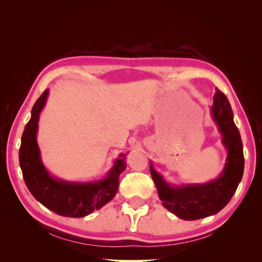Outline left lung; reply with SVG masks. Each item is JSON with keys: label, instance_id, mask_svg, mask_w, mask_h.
<instances>
[{"label": "left lung", "instance_id": "1", "mask_svg": "<svg viewBox=\"0 0 262 262\" xmlns=\"http://www.w3.org/2000/svg\"><path fill=\"white\" fill-rule=\"evenodd\" d=\"M212 118L227 149L225 167L221 176L205 184L170 186L150 163L149 170L164 207L176 216L193 221L214 215L232 199L244 173V153L241 134L233 120L231 104L219 89L213 97Z\"/></svg>", "mask_w": 262, "mask_h": 262}]
</instances>
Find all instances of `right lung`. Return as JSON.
<instances>
[{
  "label": "right lung",
  "mask_w": 262,
  "mask_h": 262,
  "mask_svg": "<svg viewBox=\"0 0 262 262\" xmlns=\"http://www.w3.org/2000/svg\"><path fill=\"white\" fill-rule=\"evenodd\" d=\"M49 91L46 90L31 110L19 147V165L24 180L37 201L47 209L68 217H83L99 210L118 191L119 176L125 169V154H120L107 176L98 181L70 182L53 178L43 166L37 143L39 115L46 104Z\"/></svg>",
  "instance_id": "obj_1"
}]
</instances>
